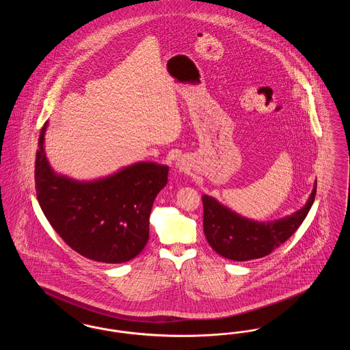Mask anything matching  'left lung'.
<instances>
[{
	"label": "left lung",
	"instance_id": "8db88e82",
	"mask_svg": "<svg viewBox=\"0 0 350 350\" xmlns=\"http://www.w3.org/2000/svg\"><path fill=\"white\" fill-rule=\"evenodd\" d=\"M317 183L306 204L291 215L270 221L241 217L210 196H203V231L211 248L233 261L265 257L299 228L317 196Z\"/></svg>",
	"mask_w": 350,
	"mask_h": 350
}]
</instances>
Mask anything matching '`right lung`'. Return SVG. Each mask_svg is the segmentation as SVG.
Segmentation results:
<instances>
[{"label":"right lung","mask_w":350,"mask_h":350,"mask_svg":"<svg viewBox=\"0 0 350 350\" xmlns=\"http://www.w3.org/2000/svg\"><path fill=\"white\" fill-rule=\"evenodd\" d=\"M44 123L35 159V190L52 228L83 257L106 264L133 260L150 239L153 200L169 167L140 161L92 181L56 173L46 157Z\"/></svg>","instance_id":"obj_1"}]
</instances>
